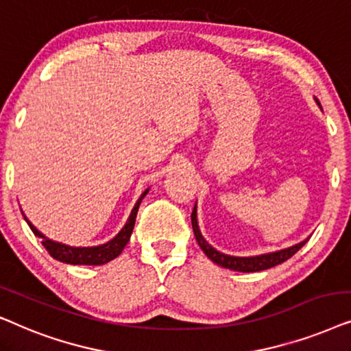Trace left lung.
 <instances>
[{
    "label": "left lung",
    "instance_id": "obj_1",
    "mask_svg": "<svg viewBox=\"0 0 351 351\" xmlns=\"http://www.w3.org/2000/svg\"><path fill=\"white\" fill-rule=\"evenodd\" d=\"M191 221H193L195 241H197L200 249L204 250V254L218 266H223V268H228L232 271H242V273H255V271H263V269L273 268V266H276V265H281L286 260L291 258L292 255H295L308 241V239H305V241L298 242V244H295V245L287 247V249H282L278 252H271V254H263V255H256V256H232V255L221 254V252L213 249V247L204 239L202 232H200L199 224H197V210H195V205H194L193 215H191Z\"/></svg>",
    "mask_w": 351,
    "mask_h": 351
}]
</instances>
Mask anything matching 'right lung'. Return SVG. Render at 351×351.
I'll use <instances>...</instances> for the list:
<instances>
[{
  "label": "right lung",
  "mask_w": 351,
  "mask_h": 351,
  "mask_svg": "<svg viewBox=\"0 0 351 351\" xmlns=\"http://www.w3.org/2000/svg\"><path fill=\"white\" fill-rule=\"evenodd\" d=\"M147 193L149 189L144 191L141 197L138 199V202L134 204L132 213H130L128 221L125 223V226L121 228L119 234H117L114 239L106 242V244L96 245V247H70V245L60 244V242H56L53 239H49V237H46L43 232L36 230L34 224L27 219L25 215L23 213L22 215L23 218H25L27 224L30 226V230L34 231L35 236L40 237L41 244L45 245V249L49 252V255L53 256V258L69 265H104V263H109L110 260L117 258V256L121 254V250L125 249V245L128 244L130 236H132L133 228H134V221H136L139 204H141V200Z\"/></svg>",
  "instance_id": "1"
}]
</instances>
